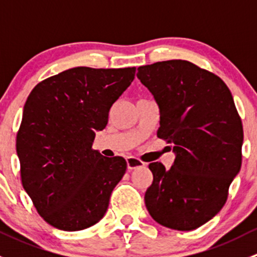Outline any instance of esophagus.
<instances>
[{
	"label": "esophagus",
	"instance_id": "34e87169",
	"mask_svg": "<svg viewBox=\"0 0 257 257\" xmlns=\"http://www.w3.org/2000/svg\"><path fill=\"white\" fill-rule=\"evenodd\" d=\"M126 165H128V169L129 170H133L136 168L139 167H144V163L142 160H139L138 158H134V157H126Z\"/></svg>",
	"mask_w": 257,
	"mask_h": 257
}]
</instances>
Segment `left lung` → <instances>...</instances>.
<instances>
[{
    "instance_id": "left-lung-1",
    "label": "left lung",
    "mask_w": 257,
    "mask_h": 257,
    "mask_svg": "<svg viewBox=\"0 0 257 257\" xmlns=\"http://www.w3.org/2000/svg\"><path fill=\"white\" fill-rule=\"evenodd\" d=\"M137 77L159 105L158 138L175 153L169 170L149 164L145 206L163 226L198 229L225 205L242 162V123L231 92L216 74L181 59L142 66Z\"/></svg>"
}]
</instances>
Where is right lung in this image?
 <instances>
[{
  "label": "right lung",
  "mask_w": 257,
  "mask_h": 257,
  "mask_svg": "<svg viewBox=\"0 0 257 257\" xmlns=\"http://www.w3.org/2000/svg\"><path fill=\"white\" fill-rule=\"evenodd\" d=\"M136 67H76L38 83L26 100L16 138L23 189L46 222L64 231L97 224L125 174L121 157L92 149Z\"/></svg>",
  "instance_id": "1"
}]
</instances>
